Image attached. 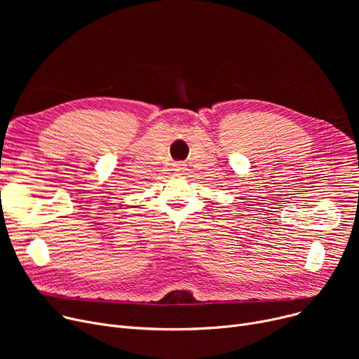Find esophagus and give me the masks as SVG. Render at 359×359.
<instances>
[{"instance_id":"34e87169","label":"esophagus","mask_w":359,"mask_h":359,"mask_svg":"<svg viewBox=\"0 0 359 359\" xmlns=\"http://www.w3.org/2000/svg\"><path fill=\"white\" fill-rule=\"evenodd\" d=\"M173 170H175L176 173H180V175H182V173L184 172V170H186V167H184L183 163L179 161V163H175V164H173Z\"/></svg>"}]
</instances>
